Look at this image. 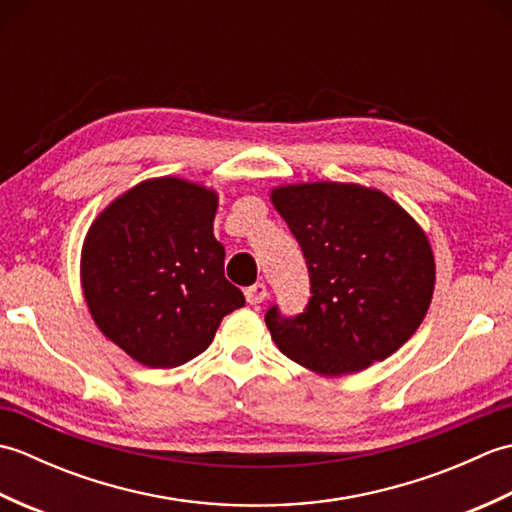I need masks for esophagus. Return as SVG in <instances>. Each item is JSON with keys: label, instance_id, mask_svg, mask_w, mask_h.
Masks as SVG:
<instances>
[{"label": "esophagus", "instance_id": "obj_1", "mask_svg": "<svg viewBox=\"0 0 512 512\" xmlns=\"http://www.w3.org/2000/svg\"><path fill=\"white\" fill-rule=\"evenodd\" d=\"M244 295H246V301L250 303V306H257V303H264V299L268 297V288L264 284H255V286L246 288Z\"/></svg>", "mask_w": 512, "mask_h": 512}]
</instances>
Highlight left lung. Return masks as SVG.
<instances>
[{
  "instance_id": "1",
  "label": "left lung",
  "mask_w": 512,
  "mask_h": 512,
  "mask_svg": "<svg viewBox=\"0 0 512 512\" xmlns=\"http://www.w3.org/2000/svg\"><path fill=\"white\" fill-rule=\"evenodd\" d=\"M306 257V312L266 325L279 352L319 376L385 361L420 328L436 288L424 228L387 193L354 182H295L270 189Z\"/></svg>"
}]
</instances>
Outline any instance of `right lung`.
<instances>
[{"label": "right lung", "mask_w": 512, "mask_h": 512, "mask_svg": "<svg viewBox=\"0 0 512 512\" xmlns=\"http://www.w3.org/2000/svg\"><path fill=\"white\" fill-rule=\"evenodd\" d=\"M217 204V191L200 182L149 178L107 204L85 233V306L105 339L140 365H184L244 306L224 277Z\"/></svg>", "instance_id": "obj_1"}]
</instances>
